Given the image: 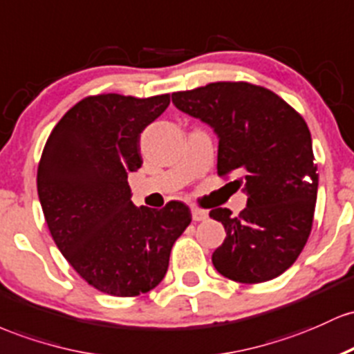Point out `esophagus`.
I'll use <instances>...</instances> for the list:
<instances>
[{"instance_id":"esophagus-1","label":"esophagus","mask_w":354,"mask_h":354,"mask_svg":"<svg viewBox=\"0 0 354 354\" xmlns=\"http://www.w3.org/2000/svg\"><path fill=\"white\" fill-rule=\"evenodd\" d=\"M192 219L198 222V221H205L207 219V210L198 209V207H192Z\"/></svg>"}]
</instances>
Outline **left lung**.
Listing matches in <instances>:
<instances>
[{"label":"left lung","instance_id":"8db88e82","mask_svg":"<svg viewBox=\"0 0 354 354\" xmlns=\"http://www.w3.org/2000/svg\"><path fill=\"white\" fill-rule=\"evenodd\" d=\"M172 102L219 137L217 174H236L248 207L209 216L225 237L214 268L242 284L271 281L291 268L308 242L317 197V165L304 118L283 98L248 82H216L176 91Z\"/></svg>","mask_w":354,"mask_h":354}]
</instances>
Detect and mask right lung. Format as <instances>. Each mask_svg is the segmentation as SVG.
<instances>
[{
	"label": "right lung",
	"instance_id": "obj_1",
	"mask_svg": "<svg viewBox=\"0 0 354 354\" xmlns=\"http://www.w3.org/2000/svg\"><path fill=\"white\" fill-rule=\"evenodd\" d=\"M170 95H91L51 130L37 187L59 252L83 279L110 296L133 297L164 279L172 245L192 221L184 202L137 207L129 174L140 169V133Z\"/></svg>",
	"mask_w": 354,
	"mask_h": 354
}]
</instances>
